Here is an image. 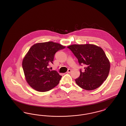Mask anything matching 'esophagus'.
<instances>
[{"label":"esophagus","mask_w":126,"mask_h":126,"mask_svg":"<svg viewBox=\"0 0 126 126\" xmlns=\"http://www.w3.org/2000/svg\"><path fill=\"white\" fill-rule=\"evenodd\" d=\"M71 72V70L70 69H68L67 70L66 73H70Z\"/></svg>","instance_id":"34e87169"}]
</instances>
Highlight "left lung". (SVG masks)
<instances>
[{
	"label": "left lung",
	"instance_id": "obj_1",
	"mask_svg": "<svg viewBox=\"0 0 126 126\" xmlns=\"http://www.w3.org/2000/svg\"><path fill=\"white\" fill-rule=\"evenodd\" d=\"M78 60L80 75L75 79L77 84L84 90H93L100 86L108 77L110 63L102 48L93 44H74L67 47Z\"/></svg>",
	"mask_w": 126,
	"mask_h": 126
}]
</instances>
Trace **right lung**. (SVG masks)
<instances>
[{
  "label": "right lung",
  "instance_id": "add662e5",
  "mask_svg": "<svg viewBox=\"0 0 126 126\" xmlns=\"http://www.w3.org/2000/svg\"><path fill=\"white\" fill-rule=\"evenodd\" d=\"M65 47L56 42L38 43L32 46L23 60L22 66L27 82L34 89L47 92L60 83L62 76L56 70H50L54 55Z\"/></svg>",
  "mask_w": 126,
  "mask_h": 126
}]
</instances>
